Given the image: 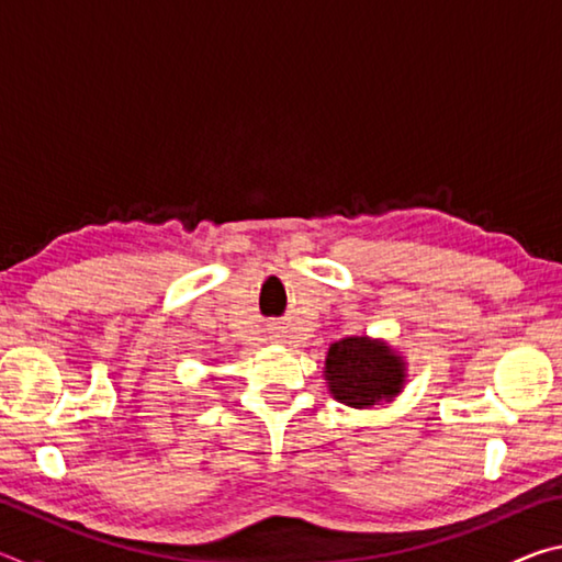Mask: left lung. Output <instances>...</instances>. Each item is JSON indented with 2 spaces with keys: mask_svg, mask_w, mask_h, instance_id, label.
<instances>
[{
  "mask_svg": "<svg viewBox=\"0 0 562 562\" xmlns=\"http://www.w3.org/2000/svg\"><path fill=\"white\" fill-rule=\"evenodd\" d=\"M322 374L339 404L372 408L379 402H394L404 392L406 359L384 339L345 337L329 345Z\"/></svg>",
  "mask_w": 562,
  "mask_h": 562,
  "instance_id": "1",
  "label": "left lung"
}]
</instances>
